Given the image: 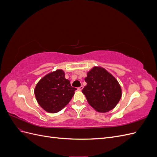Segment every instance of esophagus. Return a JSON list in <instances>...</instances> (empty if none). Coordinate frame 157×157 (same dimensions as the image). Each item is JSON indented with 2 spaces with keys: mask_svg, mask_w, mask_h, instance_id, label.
<instances>
[{
  "mask_svg": "<svg viewBox=\"0 0 157 157\" xmlns=\"http://www.w3.org/2000/svg\"><path fill=\"white\" fill-rule=\"evenodd\" d=\"M82 89H83V86H80V87L78 88V90H79V91H81Z\"/></svg>",
  "mask_w": 157,
  "mask_h": 157,
  "instance_id": "34e87169",
  "label": "esophagus"
}]
</instances>
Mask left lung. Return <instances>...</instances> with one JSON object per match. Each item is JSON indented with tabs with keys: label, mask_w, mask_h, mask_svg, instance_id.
Instances as JSON below:
<instances>
[{
	"label": "left lung",
	"mask_w": 157,
	"mask_h": 157,
	"mask_svg": "<svg viewBox=\"0 0 157 157\" xmlns=\"http://www.w3.org/2000/svg\"><path fill=\"white\" fill-rule=\"evenodd\" d=\"M87 84L82 92L88 103L99 113H106L117 105L122 96L118 80L101 67H94L85 78Z\"/></svg>",
	"instance_id": "obj_1"
}]
</instances>
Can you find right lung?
I'll return each mask as SVG.
<instances>
[{"label":"right lung","instance_id":"right-lung-1","mask_svg":"<svg viewBox=\"0 0 157 157\" xmlns=\"http://www.w3.org/2000/svg\"><path fill=\"white\" fill-rule=\"evenodd\" d=\"M63 70L47 74L36 84L35 95L38 103L46 112L58 113L71 101L77 88L71 86Z\"/></svg>","mask_w":157,"mask_h":157}]
</instances>
